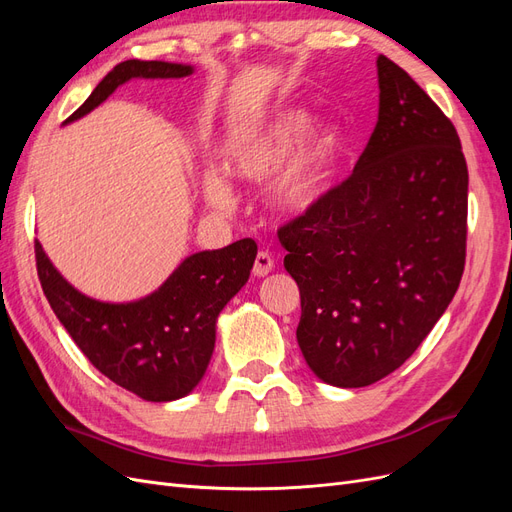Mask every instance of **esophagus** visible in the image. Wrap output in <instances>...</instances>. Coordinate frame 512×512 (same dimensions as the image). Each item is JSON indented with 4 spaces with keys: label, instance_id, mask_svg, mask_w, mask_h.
<instances>
[{
    "label": "esophagus",
    "instance_id": "esophagus-1",
    "mask_svg": "<svg viewBox=\"0 0 512 512\" xmlns=\"http://www.w3.org/2000/svg\"><path fill=\"white\" fill-rule=\"evenodd\" d=\"M273 269H275L273 256H271L269 252H258V254H256V260H254L252 273H254L256 277H265V275H269Z\"/></svg>",
    "mask_w": 512,
    "mask_h": 512
}]
</instances>
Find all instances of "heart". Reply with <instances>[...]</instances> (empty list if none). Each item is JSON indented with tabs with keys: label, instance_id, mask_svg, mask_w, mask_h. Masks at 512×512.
Returning a JSON list of instances; mask_svg holds the SVG:
<instances>
[{
	"label": "heart",
	"instance_id": "obj_1",
	"mask_svg": "<svg viewBox=\"0 0 512 512\" xmlns=\"http://www.w3.org/2000/svg\"><path fill=\"white\" fill-rule=\"evenodd\" d=\"M342 151V128L331 117L309 121L303 106H284L265 121L232 134L222 147L224 173L243 183H271L269 205L282 218H299L327 194ZM205 203L230 213L237 196L215 168L203 173Z\"/></svg>",
	"mask_w": 512,
	"mask_h": 512
}]
</instances>
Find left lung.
I'll list each match as a JSON object with an SVG mask.
<instances>
[{"instance_id": "1", "label": "left lung", "mask_w": 512, "mask_h": 512, "mask_svg": "<svg viewBox=\"0 0 512 512\" xmlns=\"http://www.w3.org/2000/svg\"><path fill=\"white\" fill-rule=\"evenodd\" d=\"M376 66L378 123L352 175L277 232L301 292L305 363L342 389L404 365L466 265L468 166L457 130L406 70L384 55Z\"/></svg>"}]
</instances>
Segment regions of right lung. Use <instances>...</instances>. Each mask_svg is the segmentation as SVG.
Returning a JSON list of instances; mask_svg holds the SVG:
<instances>
[{"label": "right lung", "mask_w": 512, "mask_h": 512, "mask_svg": "<svg viewBox=\"0 0 512 512\" xmlns=\"http://www.w3.org/2000/svg\"><path fill=\"white\" fill-rule=\"evenodd\" d=\"M192 72L194 66L170 61H121L66 123L85 117L132 79H183ZM256 252L252 239L196 252L158 290L130 303H106L76 290L38 241L36 265L55 316L91 365L141 399L173 401L203 380L218 316L250 280Z\"/></svg>", "instance_id": "right-lung-1"}]
</instances>
